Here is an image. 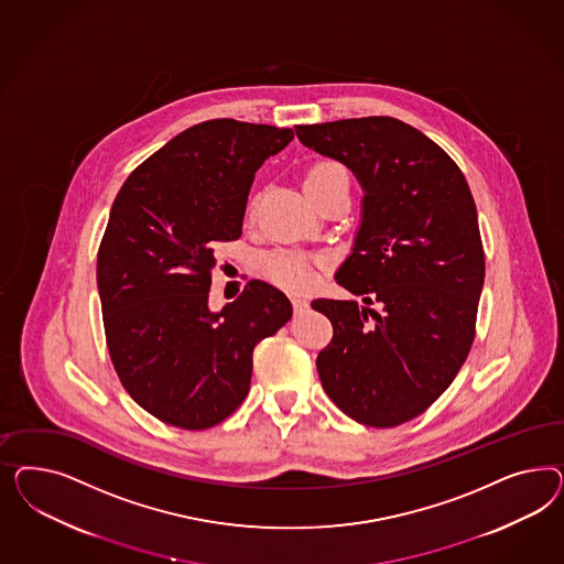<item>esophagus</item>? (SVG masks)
Returning a JSON list of instances; mask_svg holds the SVG:
<instances>
[{
    "label": "esophagus",
    "mask_w": 564,
    "mask_h": 564,
    "mask_svg": "<svg viewBox=\"0 0 564 564\" xmlns=\"http://www.w3.org/2000/svg\"><path fill=\"white\" fill-rule=\"evenodd\" d=\"M291 302H293V310H295V314H302V312H306L307 302L304 300V297H293Z\"/></svg>",
    "instance_id": "34e87169"
}]
</instances>
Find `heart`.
Segmentation results:
<instances>
[{"label":"heart","instance_id":"1","mask_svg":"<svg viewBox=\"0 0 564 564\" xmlns=\"http://www.w3.org/2000/svg\"><path fill=\"white\" fill-rule=\"evenodd\" d=\"M304 188H306L307 196L314 200V205H318L326 194H330L335 189L349 192V175L345 167L335 161H318L306 171ZM252 205L254 203H250V208ZM316 264H318L316 260L304 257V254L276 252L273 257L264 260V273L279 288L302 291L312 285Z\"/></svg>","mask_w":564,"mask_h":564}]
</instances>
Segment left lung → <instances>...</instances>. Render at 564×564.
I'll return each mask as SVG.
<instances>
[{"mask_svg":"<svg viewBox=\"0 0 564 564\" xmlns=\"http://www.w3.org/2000/svg\"><path fill=\"white\" fill-rule=\"evenodd\" d=\"M295 134L345 163L364 188L354 252L335 281L366 306L312 302L335 330L316 359L321 382L359 424L401 426L451 387L476 339L486 260L471 189L405 121H326Z\"/></svg>","mask_w":564,"mask_h":564,"instance_id":"obj_1","label":"left lung"}]
</instances>
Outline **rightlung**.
Returning <instances> with one entry per match:
<instances>
[{
    "label": "right lung",
    "instance_id": "add662e5",
    "mask_svg": "<svg viewBox=\"0 0 564 564\" xmlns=\"http://www.w3.org/2000/svg\"><path fill=\"white\" fill-rule=\"evenodd\" d=\"M293 138L248 121L196 123L121 186L97 254L109 358L123 389L170 426L206 430L250 391L252 351L293 314L288 295L252 279L208 310L215 250L241 236L258 167Z\"/></svg>",
    "mask_w": 564,
    "mask_h": 564
}]
</instances>
